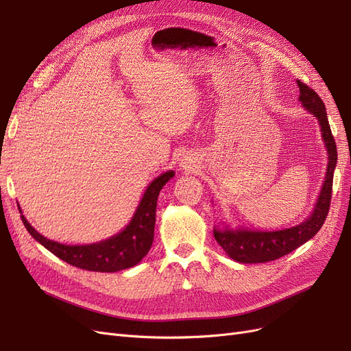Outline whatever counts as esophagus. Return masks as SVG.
Returning <instances> with one entry per match:
<instances>
[{"mask_svg": "<svg viewBox=\"0 0 351 351\" xmlns=\"http://www.w3.org/2000/svg\"><path fill=\"white\" fill-rule=\"evenodd\" d=\"M189 165H190V159H184V161L182 162V167H184V168H189Z\"/></svg>", "mask_w": 351, "mask_h": 351, "instance_id": "esophagus-1", "label": "esophagus"}]
</instances>
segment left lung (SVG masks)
Here are the masks:
<instances>
[{
    "label": "left lung",
    "instance_id": "8db88e82",
    "mask_svg": "<svg viewBox=\"0 0 351 351\" xmlns=\"http://www.w3.org/2000/svg\"><path fill=\"white\" fill-rule=\"evenodd\" d=\"M297 86L300 89L299 101L321 124L322 139L328 151L325 182L319 196H317L312 215L299 226L278 231H252L244 228L231 230L228 227L222 230L214 228V237L219 246L226 250L231 259L241 263H263L275 261L300 247L321 230L326 219L329 205H331L332 178L337 165V145L328 123L325 105L319 95L300 80H297Z\"/></svg>",
    "mask_w": 351,
    "mask_h": 351
}]
</instances>
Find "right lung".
Masks as SVG:
<instances>
[{
  "label": "right lung",
  "mask_w": 351,
  "mask_h": 351,
  "mask_svg": "<svg viewBox=\"0 0 351 351\" xmlns=\"http://www.w3.org/2000/svg\"><path fill=\"white\" fill-rule=\"evenodd\" d=\"M173 177L174 171H167L156 177L147 186L129 226L119 234L99 243L84 244V246H67V244L52 241L39 234L23 215L22 221L32 237L73 267L95 272L123 271L139 263L149 252L154 241L156 200L161 189Z\"/></svg>",
  "instance_id": "add662e5"
}]
</instances>
